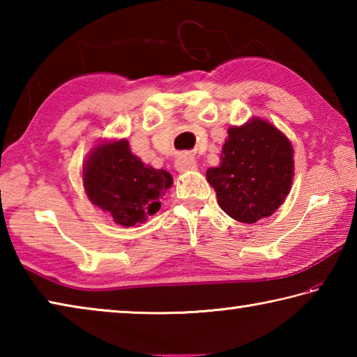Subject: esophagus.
Here are the masks:
<instances>
[{
    "label": "esophagus",
    "mask_w": 357,
    "mask_h": 357,
    "mask_svg": "<svg viewBox=\"0 0 357 357\" xmlns=\"http://www.w3.org/2000/svg\"><path fill=\"white\" fill-rule=\"evenodd\" d=\"M174 167H176L178 172H189L193 170V168H197V160L195 157L190 154H181L176 162H174Z\"/></svg>",
    "instance_id": "34e87169"
}]
</instances>
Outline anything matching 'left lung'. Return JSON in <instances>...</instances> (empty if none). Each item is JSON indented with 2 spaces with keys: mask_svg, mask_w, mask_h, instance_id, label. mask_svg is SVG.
<instances>
[{
  "mask_svg": "<svg viewBox=\"0 0 357 357\" xmlns=\"http://www.w3.org/2000/svg\"><path fill=\"white\" fill-rule=\"evenodd\" d=\"M293 176L291 142L274 124L258 116L228 129L219 167L206 172L219 206L243 223L273 215L285 202Z\"/></svg>",
  "mask_w": 357,
  "mask_h": 357,
  "instance_id": "left-lung-1",
  "label": "left lung"
}]
</instances>
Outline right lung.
Returning a JSON list of instances; mask_svg holds the SVG:
<instances>
[{"label": "right lung", "mask_w": 357, "mask_h": 357, "mask_svg": "<svg viewBox=\"0 0 357 357\" xmlns=\"http://www.w3.org/2000/svg\"><path fill=\"white\" fill-rule=\"evenodd\" d=\"M172 184V174L143 164L126 138L100 140L83 164V187L89 202L126 228L154 215Z\"/></svg>", "instance_id": "obj_1"}]
</instances>
